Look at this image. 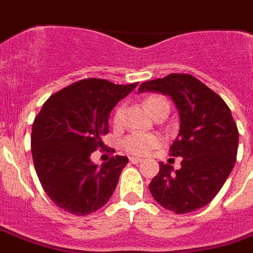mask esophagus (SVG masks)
I'll return each mask as SVG.
<instances>
[{"label":"esophagus","mask_w":253,"mask_h":253,"mask_svg":"<svg viewBox=\"0 0 253 253\" xmlns=\"http://www.w3.org/2000/svg\"><path fill=\"white\" fill-rule=\"evenodd\" d=\"M130 162L132 163V164H140L143 160L142 159H138V158H130Z\"/></svg>","instance_id":"obj_1"}]
</instances>
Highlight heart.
Here are the masks:
<instances>
[{
	"mask_svg": "<svg viewBox=\"0 0 253 253\" xmlns=\"http://www.w3.org/2000/svg\"><path fill=\"white\" fill-rule=\"evenodd\" d=\"M144 106L151 114L154 115L156 111L160 109H169V103L166 97L160 94H152L148 95L144 101ZM122 118V107L119 106L115 110L114 114V123H119ZM162 139L159 138L158 135L154 134H143V132H134V134L128 135L123 139V148L131 155H136V156H142L147 155L148 152L160 146Z\"/></svg>",
	"mask_w": 253,
	"mask_h": 253,
	"instance_id": "1",
	"label": "heart"
}]
</instances>
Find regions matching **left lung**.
I'll return each instance as SVG.
<instances>
[{"label":"left lung","mask_w":253,"mask_h":253,"mask_svg":"<svg viewBox=\"0 0 253 253\" xmlns=\"http://www.w3.org/2000/svg\"><path fill=\"white\" fill-rule=\"evenodd\" d=\"M169 95L180 117L170 155L182 158L180 169L160 163L150 192L176 214L204 208L218 194L235 166L239 132L223 99L192 75L170 73L143 83L139 93Z\"/></svg>","instance_id":"8db88e82"}]
</instances>
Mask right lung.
Here are the masks:
<instances>
[{"instance_id":"obj_1","label":"right lung","mask_w":253,"mask_h":253,"mask_svg":"<svg viewBox=\"0 0 253 253\" xmlns=\"http://www.w3.org/2000/svg\"><path fill=\"white\" fill-rule=\"evenodd\" d=\"M136 85L85 79L51 95L35 117L34 167L47 196L67 212L87 215L113 196L128 159L113 156L98 167L90 155L103 146L110 111Z\"/></svg>"}]
</instances>
